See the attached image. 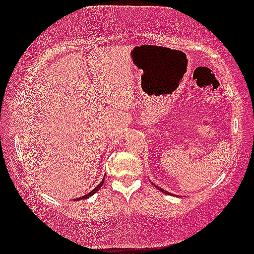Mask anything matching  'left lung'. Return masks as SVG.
I'll return each mask as SVG.
<instances>
[{
  "mask_svg": "<svg viewBox=\"0 0 254 254\" xmlns=\"http://www.w3.org/2000/svg\"><path fill=\"white\" fill-rule=\"evenodd\" d=\"M155 187L157 188V189L160 190V191H162V192H164V193H167V195H170V192H168V191H166V190H163L162 188H160V187H157V186H155Z\"/></svg>",
  "mask_w": 254,
  "mask_h": 254,
  "instance_id": "left-lung-1",
  "label": "left lung"
}]
</instances>
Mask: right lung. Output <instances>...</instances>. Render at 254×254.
Listing matches in <instances>:
<instances>
[{"instance_id": "add662e5", "label": "right lung", "mask_w": 254, "mask_h": 254, "mask_svg": "<svg viewBox=\"0 0 254 254\" xmlns=\"http://www.w3.org/2000/svg\"><path fill=\"white\" fill-rule=\"evenodd\" d=\"M104 181H105V177H104V179H103V180H101V182H100V183H99V184H98V186H97V187H95L93 190H92V191H90V192H88V193H86V195H84V196H81V197H78V198H75L74 200L86 199V198H88V197H91L92 195H94V193H95V192H97V191H98V190H99V189H100V188H101V187H103V183H104Z\"/></svg>"}]
</instances>
